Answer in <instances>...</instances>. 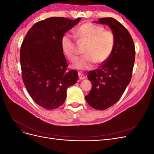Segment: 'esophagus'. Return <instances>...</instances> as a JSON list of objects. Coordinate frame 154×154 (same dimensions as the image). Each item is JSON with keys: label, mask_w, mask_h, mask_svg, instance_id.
Segmentation results:
<instances>
[{"label": "esophagus", "mask_w": 154, "mask_h": 154, "mask_svg": "<svg viewBox=\"0 0 154 154\" xmlns=\"http://www.w3.org/2000/svg\"><path fill=\"white\" fill-rule=\"evenodd\" d=\"M78 76H79V79L80 80H84V79L86 78V77L83 75V74L82 72H78Z\"/></svg>", "instance_id": "obj_1"}]
</instances>
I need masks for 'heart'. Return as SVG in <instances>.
I'll list each match as a JSON object with an SVG mask.
<instances>
[{"label":"heart","instance_id":"1","mask_svg":"<svg viewBox=\"0 0 154 154\" xmlns=\"http://www.w3.org/2000/svg\"><path fill=\"white\" fill-rule=\"evenodd\" d=\"M77 36L82 42H87L85 48V56L78 58L74 67L80 70L88 69L97 62L102 63L106 62L112 53L115 44V37L112 32L105 31L103 27L91 22L82 25L76 30ZM63 53L74 61L77 57L76 45L73 36L65 34L61 40Z\"/></svg>","mask_w":154,"mask_h":154}]
</instances>
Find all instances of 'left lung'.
Instances as JSON below:
<instances>
[{"label":"left lung","mask_w":154,"mask_h":154,"mask_svg":"<svg viewBox=\"0 0 154 154\" xmlns=\"http://www.w3.org/2000/svg\"><path fill=\"white\" fill-rule=\"evenodd\" d=\"M94 22L108 26L115 37L114 48L109 58L87 75L92 88L85 100L92 108L102 110L115 104L129 84L136 53L131 36L118 21L108 17Z\"/></svg>","instance_id":"8db88e82"}]
</instances>
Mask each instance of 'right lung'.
I'll list each match as a JSON object with an SVG mask.
<instances>
[{
    "label": "right lung",
    "instance_id": "right-lung-1",
    "mask_svg": "<svg viewBox=\"0 0 154 154\" xmlns=\"http://www.w3.org/2000/svg\"><path fill=\"white\" fill-rule=\"evenodd\" d=\"M80 20L51 17L40 21L32 26L22 44L23 82L32 99L45 109L61 106L66 99L67 88L78 80L76 71H67L61 40Z\"/></svg>",
    "mask_w": 154,
    "mask_h": 154
}]
</instances>
